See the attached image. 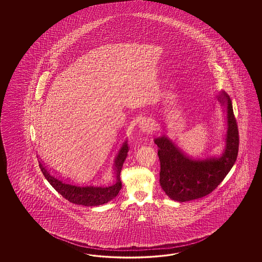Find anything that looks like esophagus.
I'll return each instance as SVG.
<instances>
[{
    "label": "esophagus",
    "instance_id": "1",
    "mask_svg": "<svg viewBox=\"0 0 262 262\" xmlns=\"http://www.w3.org/2000/svg\"><path fill=\"white\" fill-rule=\"evenodd\" d=\"M155 126H156V124L150 118H142L141 121L139 122V128L141 131L146 132V133H150L152 130H155Z\"/></svg>",
    "mask_w": 262,
    "mask_h": 262
}]
</instances>
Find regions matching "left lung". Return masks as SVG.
I'll list each match as a JSON object with an SVG mask.
<instances>
[{"mask_svg":"<svg viewBox=\"0 0 262 262\" xmlns=\"http://www.w3.org/2000/svg\"><path fill=\"white\" fill-rule=\"evenodd\" d=\"M217 98L227 107L228 120L226 149L222 156L193 159L167 137L155 139L160 160V185L172 201L185 202L209 195L227 176L237 159L239 131L232 103L224 91Z\"/></svg>","mask_w":262,"mask_h":262,"instance_id":"obj_1","label":"left lung"}]
</instances>
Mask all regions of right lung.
Here are the masks:
<instances>
[{
	"instance_id": "1",
	"label": "right lung",
	"mask_w": 262,
	"mask_h": 262,
	"mask_svg": "<svg viewBox=\"0 0 262 262\" xmlns=\"http://www.w3.org/2000/svg\"><path fill=\"white\" fill-rule=\"evenodd\" d=\"M127 140L123 143L121 150H119L118 156L115 158L113 170L116 175V180L114 184L111 185H81V184H72L63 179L56 176L50 172L44 165L39 163L40 169L44 174L45 178L48 180L50 185L61 194L66 200L74 204L83 205V206H98L105 204L112 201L122 188V182L120 179V174L123 167V162L125 160L128 152Z\"/></svg>"
}]
</instances>
